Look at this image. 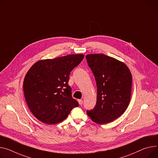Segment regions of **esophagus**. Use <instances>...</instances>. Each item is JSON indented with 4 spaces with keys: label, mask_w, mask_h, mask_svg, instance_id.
Listing matches in <instances>:
<instances>
[{
    "label": "esophagus",
    "mask_w": 158,
    "mask_h": 158,
    "mask_svg": "<svg viewBox=\"0 0 158 158\" xmlns=\"http://www.w3.org/2000/svg\"><path fill=\"white\" fill-rule=\"evenodd\" d=\"M78 103H79L80 105H82L83 104V101L81 99H79V100H78Z\"/></svg>",
    "instance_id": "obj_1"
}]
</instances>
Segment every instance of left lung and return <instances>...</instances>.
Listing matches in <instances>:
<instances>
[{
	"label": "left lung",
	"mask_w": 158,
	"mask_h": 158,
	"mask_svg": "<svg viewBox=\"0 0 158 158\" xmlns=\"http://www.w3.org/2000/svg\"><path fill=\"white\" fill-rule=\"evenodd\" d=\"M86 59L98 88L96 105L87 113L98 124L112 122L123 114L129 105L131 72L124 63L102 54H88Z\"/></svg>",
	"instance_id": "8db88e82"
}]
</instances>
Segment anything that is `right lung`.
<instances>
[{"label": "right lung", "instance_id": "right-lung-1", "mask_svg": "<svg viewBox=\"0 0 158 158\" xmlns=\"http://www.w3.org/2000/svg\"><path fill=\"white\" fill-rule=\"evenodd\" d=\"M83 54H70L40 60L28 70L23 81V92L32 114L42 122H61L78 102L72 98L68 85L70 72L78 66Z\"/></svg>", "mask_w": 158, "mask_h": 158}]
</instances>
